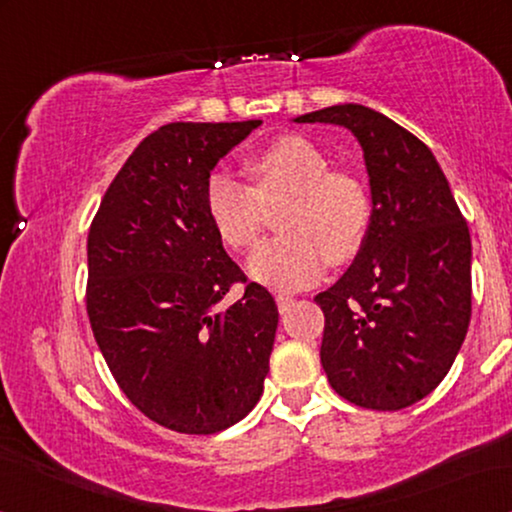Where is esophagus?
<instances>
[{
    "label": "esophagus",
    "instance_id": "esophagus-1",
    "mask_svg": "<svg viewBox=\"0 0 512 512\" xmlns=\"http://www.w3.org/2000/svg\"><path fill=\"white\" fill-rule=\"evenodd\" d=\"M275 300H277V307H279V312H282V314L289 312L293 307V296H289V293H277Z\"/></svg>",
    "mask_w": 512,
    "mask_h": 512
}]
</instances>
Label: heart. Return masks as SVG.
<instances>
[{"label": "heart", "instance_id": "b5f03b06", "mask_svg": "<svg viewBox=\"0 0 512 512\" xmlns=\"http://www.w3.org/2000/svg\"><path fill=\"white\" fill-rule=\"evenodd\" d=\"M254 184L228 170H214L205 184V207L216 233L230 249L256 247L265 207L284 202L277 226L284 235L251 256L256 282L296 291L317 282L326 261L345 263L366 237L370 200L354 172L331 167V158L300 135H282L251 158Z\"/></svg>", "mask_w": 512, "mask_h": 512}]
</instances>
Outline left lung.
Masks as SVG:
<instances>
[{
	"instance_id": "obj_1",
	"label": "left lung",
	"mask_w": 512,
	"mask_h": 512,
	"mask_svg": "<svg viewBox=\"0 0 512 512\" xmlns=\"http://www.w3.org/2000/svg\"><path fill=\"white\" fill-rule=\"evenodd\" d=\"M296 123L352 130L373 212L349 270L319 293L321 366L349 403L401 410L443 382L471 321V233L429 146L380 111L335 104Z\"/></svg>"
}]
</instances>
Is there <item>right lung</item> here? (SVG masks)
Returning a JSON list of instances; mask_svg holds the SVG:
<instances>
[{"mask_svg": "<svg viewBox=\"0 0 512 512\" xmlns=\"http://www.w3.org/2000/svg\"><path fill=\"white\" fill-rule=\"evenodd\" d=\"M261 121L167 123L111 181L88 233L86 310L97 347L139 412L209 436L263 394L279 312L226 254L205 207L214 165ZM235 283L245 296L222 303Z\"/></svg>", "mask_w": 512, "mask_h": 512, "instance_id": "right-lung-1", "label": "right lung"}]
</instances>
